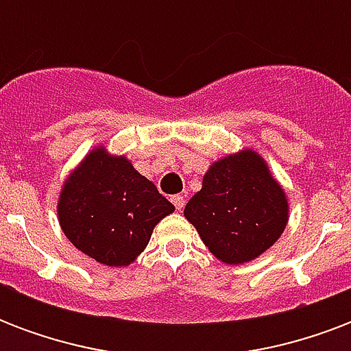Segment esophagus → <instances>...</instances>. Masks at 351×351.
Here are the masks:
<instances>
[{"instance_id":"34e87169","label":"esophagus","mask_w":351,"mask_h":351,"mask_svg":"<svg viewBox=\"0 0 351 351\" xmlns=\"http://www.w3.org/2000/svg\"><path fill=\"white\" fill-rule=\"evenodd\" d=\"M171 202L175 204V208L178 209V211H182V209H184V206H186V200H184V197H182V195H175V197L171 198Z\"/></svg>"}]
</instances>
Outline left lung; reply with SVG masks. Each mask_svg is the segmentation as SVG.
I'll list each match as a JSON object with an SVG mask.
<instances>
[{
    "label": "left lung",
    "mask_w": 351,
    "mask_h": 351,
    "mask_svg": "<svg viewBox=\"0 0 351 351\" xmlns=\"http://www.w3.org/2000/svg\"><path fill=\"white\" fill-rule=\"evenodd\" d=\"M288 213L286 193L253 149L211 164L184 209L208 250L231 266L269 250L286 230Z\"/></svg>",
    "instance_id": "8db88e82"
}]
</instances>
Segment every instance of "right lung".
I'll list each match as a JSON object with an SVG mask.
<instances>
[{"label":"right lung","mask_w":351,"mask_h":351,"mask_svg":"<svg viewBox=\"0 0 351 351\" xmlns=\"http://www.w3.org/2000/svg\"><path fill=\"white\" fill-rule=\"evenodd\" d=\"M175 211L125 156L95 147L63 184L62 231L74 247L106 266H129L147 247L154 226Z\"/></svg>","instance_id":"add662e5"}]
</instances>
